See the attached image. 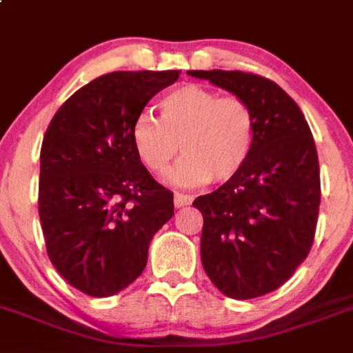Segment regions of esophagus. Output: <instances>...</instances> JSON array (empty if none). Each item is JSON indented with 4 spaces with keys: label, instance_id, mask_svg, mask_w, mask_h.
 Wrapping results in <instances>:
<instances>
[{
    "label": "esophagus",
    "instance_id": "esophagus-1",
    "mask_svg": "<svg viewBox=\"0 0 353 353\" xmlns=\"http://www.w3.org/2000/svg\"><path fill=\"white\" fill-rule=\"evenodd\" d=\"M192 201H194V197H192V195L179 194V192H176V194H174V206L176 208L190 206V204H192Z\"/></svg>",
    "mask_w": 353,
    "mask_h": 353
}]
</instances>
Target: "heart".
Listing matches in <instances>:
<instances>
[{
  "label": "heart",
  "instance_id": "heart-1",
  "mask_svg": "<svg viewBox=\"0 0 353 353\" xmlns=\"http://www.w3.org/2000/svg\"><path fill=\"white\" fill-rule=\"evenodd\" d=\"M256 131V115L247 101L186 83L159 99V121L149 113L134 119L131 142L152 174L167 172L181 145L185 158L170 181L195 186L238 176L252 154Z\"/></svg>",
  "mask_w": 353,
  "mask_h": 353
}]
</instances>
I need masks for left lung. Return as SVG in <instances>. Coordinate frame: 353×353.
Masks as SVG:
<instances>
[{
  "instance_id": "8db88e82",
  "label": "left lung",
  "mask_w": 353,
  "mask_h": 353,
  "mask_svg": "<svg viewBox=\"0 0 353 353\" xmlns=\"http://www.w3.org/2000/svg\"><path fill=\"white\" fill-rule=\"evenodd\" d=\"M231 92L256 115V143L240 174L201 195V259L225 296L256 299L283 286L314 241L320 165L299 104L272 79L241 70H188Z\"/></svg>"
}]
</instances>
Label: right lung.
<instances>
[{"label":"right lung","mask_w":353,"mask_h":353,"mask_svg":"<svg viewBox=\"0 0 353 353\" xmlns=\"http://www.w3.org/2000/svg\"><path fill=\"white\" fill-rule=\"evenodd\" d=\"M179 70H117L74 92L42 140L39 216L46 250L72 288L115 295L139 279L174 195L147 172L131 125Z\"/></svg>","instance_id":"1"}]
</instances>
